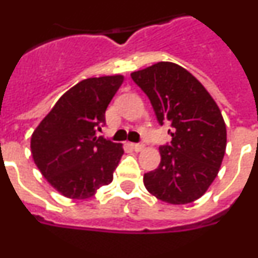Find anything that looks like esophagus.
Listing matches in <instances>:
<instances>
[{"label": "esophagus", "instance_id": "obj_1", "mask_svg": "<svg viewBox=\"0 0 258 258\" xmlns=\"http://www.w3.org/2000/svg\"><path fill=\"white\" fill-rule=\"evenodd\" d=\"M131 148L134 149L135 151H141L144 149L143 144H131Z\"/></svg>", "mask_w": 258, "mask_h": 258}]
</instances>
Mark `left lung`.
<instances>
[{
  "label": "left lung",
  "instance_id": "obj_1",
  "mask_svg": "<svg viewBox=\"0 0 258 258\" xmlns=\"http://www.w3.org/2000/svg\"><path fill=\"white\" fill-rule=\"evenodd\" d=\"M148 95L159 123L170 124V145L160 164L145 173L144 184L156 199L184 205L200 199L218 175L227 148V127L204 85L186 69L158 62L131 74Z\"/></svg>",
  "mask_w": 258,
  "mask_h": 258
}]
</instances>
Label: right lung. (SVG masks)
<instances>
[{
	"label": "right lung",
	"instance_id": "obj_1",
	"mask_svg": "<svg viewBox=\"0 0 258 258\" xmlns=\"http://www.w3.org/2000/svg\"><path fill=\"white\" fill-rule=\"evenodd\" d=\"M122 75L80 81L58 99L31 135L34 163L61 195L84 200L113 180L121 144L98 136Z\"/></svg>",
	"mask_w": 258,
	"mask_h": 258
}]
</instances>
